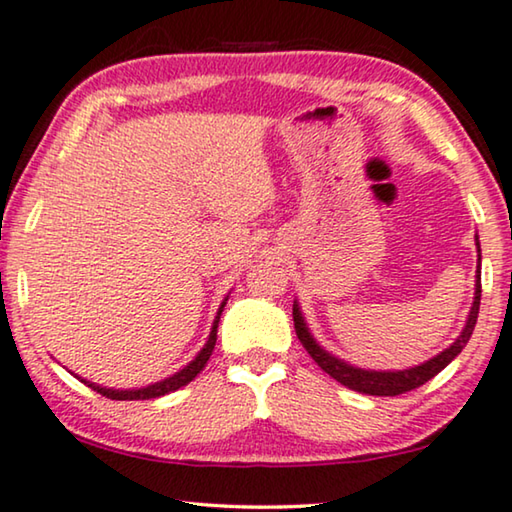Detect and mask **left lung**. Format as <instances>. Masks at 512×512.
<instances>
[{"label": "left lung", "mask_w": 512, "mask_h": 512, "mask_svg": "<svg viewBox=\"0 0 512 512\" xmlns=\"http://www.w3.org/2000/svg\"><path fill=\"white\" fill-rule=\"evenodd\" d=\"M478 251H480V244H478ZM478 272H480V254H478ZM478 309H480V274L476 281V300H473L469 321H466L462 335L457 337V342L450 348H446L443 353L436 355V358L427 360L425 365L404 369V372H365V369H355L351 365H346V362H342V360L332 358L330 353H325L323 348L318 346L314 339H311L307 325H305V321H302L298 305H293V323H295V335H298L300 344L307 348V353L314 358L316 365L321 367L325 374H330L332 379L346 385V388L365 392V395L395 397V395H404V392H409V390H416L422 383L434 379V376L439 374L443 367H448L450 362H453L457 355L462 353V348L466 346V342H469L473 335V328H476Z\"/></svg>", "instance_id": "obj_1"}]
</instances>
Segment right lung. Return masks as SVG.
Here are the masks:
<instances>
[{"label":"right lung","mask_w":512,"mask_h":512,"mask_svg":"<svg viewBox=\"0 0 512 512\" xmlns=\"http://www.w3.org/2000/svg\"><path fill=\"white\" fill-rule=\"evenodd\" d=\"M226 302H221L219 307V314H217V321L212 325V332H210V339H207V344L203 346V351L196 355V360H191L187 367L180 369V372L170 376V379H164L154 385H147V388H140V390H110V388H101V385H94L90 381H85L90 385L92 390L99 392V395L108 397V399H154V397H161V395H168V392H173L177 388H182V385H187L189 381H194L198 374H201V369L207 365V360H210V355L214 351V344H217V328H219V316L221 311H224Z\"/></svg>","instance_id":"obj_1"}]
</instances>
